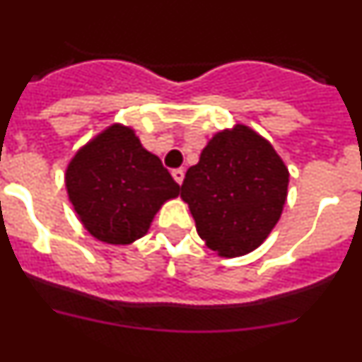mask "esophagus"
Wrapping results in <instances>:
<instances>
[{"instance_id": "esophagus-1", "label": "esophagus", "mask_w": 362, "mask_h": 362, "mask_svg": "<svg viewBox=\"0 0 362 362\" xmlns=\"http://www.w3.org/2000/svg\"><path fill=\"white\" fill-rule=\"evenodd\" d=\"M173 178H175L176 184H182L184 182V169H175L173 171Z\"/></svg>"}]
</instances>
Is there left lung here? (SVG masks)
Returning a JSON list of instances; mask_svg holds the SVG:
<instances>
[{"label": "left lung", "mask_w": 362, "mask_h": 362, "mask_svg": "<svg viewBox=\"0 0 362 362\" xmlns=\"http://www.w3.org/2000/svg\"><path fill=\"white\" fill-rule=\"evenodd\" d=\"M289 171L274 147L247 124L221 130L191 165L180 197L206 247L245 256L269 238L287 200Z\"/></svg>", "instance_id": "left-lung-1"}]
</instances>
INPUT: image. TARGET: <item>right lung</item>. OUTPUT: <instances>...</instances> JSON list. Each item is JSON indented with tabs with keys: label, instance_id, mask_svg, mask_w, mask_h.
<instances>
[{
	"label": "right lung",
	"instance_id": "obj_1",
	"mask_svg": "<svg viewBox=\"0 0 362 362\" xmlns=\"http://www.w3.org/2000/svg\"><path fill=\"white\" fill-rule=\"evenodd\" d=\"M66 189L83 226L108 245L144 238L163 202L180 195L160 158L119 123L75 153L66 169Z\"/></svg>",
	"mask_w": 362,
	"mask_h": 362
}]
</instances>
